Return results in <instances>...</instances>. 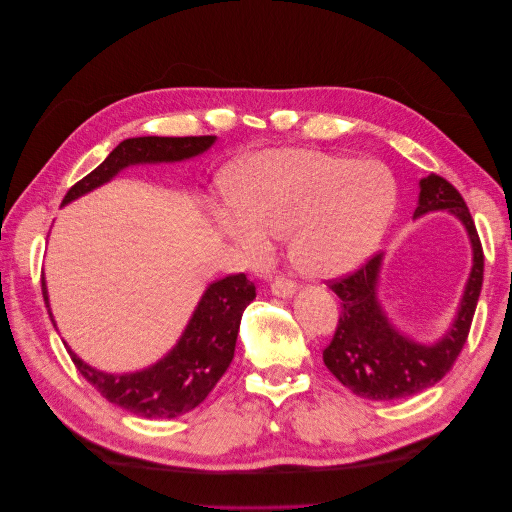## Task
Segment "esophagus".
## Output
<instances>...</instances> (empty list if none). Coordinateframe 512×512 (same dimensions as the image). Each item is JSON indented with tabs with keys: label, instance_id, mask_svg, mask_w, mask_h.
<instances>
[{
	"label": "esophagus",
	"instance_id": "esophagus-1",
	"mask_svg": "<svg viewBox=\"0 0 512 512\" xmlns=\"http://www.w3.org/2000/svg\"><path fill=\"white\" fill-rule=\"evenodd\" d=\"M271 292L275 294V297H282V299H290L294 292H297V288H294L292 282L284 280V277H277V280L271 284Z\"/></svg>",
	"mask_w": 512,
	"mask_h": 512
}]
</instances>
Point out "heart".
Masks as SVG:
<instances>
[{
    "label": "heart",
    "instance_id": "obj_1",
    "mask_svg": "<svg viewBox=\"0 0 512 512\" xmlns=\"http://www.w3.org/2000/svg\"><path fill=\"white\" fill-rule=\"evenodd\" d=\"M218 224L252 262L271 237H288V258L307 280L348 275L374 254L397 207V183L378 162L309 149L262 151L228 175Z\"/></svg>",
    "mask_w": 512,
    "mask_h": 512
}]
</instances>
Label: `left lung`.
Segmentation results:
<instances>
[{"instance_id":"obj_1","label":"left lung","mask_w":512,"mask_h":512,"mask_svg":"<svg viewBox=\"0 0 512 512\" xmlns=\"http://www.w3.org/2000/svg\"><path fill=\"white\" fill-rule=\"evenodd\" d=\"M418 188L421 192L414 218L418 220L433 211H446L457 218L468 232L472 269L453 322L431 344L416 342L414 337L399 331L386 314L378 294L384 254H376L365 267L331 284V290L342 301V314L333 342L324 348L322 359L346 389L365 399H406L440 382L466 344L483 288V247L461 194L446 179L433 173L421 179Z\"/></svg>"}]
</instances>
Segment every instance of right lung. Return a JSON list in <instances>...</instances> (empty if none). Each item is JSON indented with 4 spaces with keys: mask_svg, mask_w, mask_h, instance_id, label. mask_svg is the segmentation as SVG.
<instances>
[{
    "mask_svg": "<svg viewBox=\"0 0 512 512\" xmlns=\"http://www.w3.org/2000/svg\"><path fill=\"white\" fill-rule=\"evenodd\" d=\"M218 136H136L121 141L106 160L72 185L64 203L81 198L113 181L121 170L138 164H173L192 160L213 147ZM42 294L53 327L57 322L51 312L49 288L42 277ZM256 299V288L245 273L228 275L211 282L185 324L177 344L160 361L130 371V374H106L91 367L66 342L81 376L106 397L111 404L141 418H177L203 404L213 386L224 376L239 335L245 307Z\"/></svg>",
    "mask_w": 512,
    "mask_h": 512,
    "instance_id": "add662e5",
    "label": "right lung"
}]
</instances>
